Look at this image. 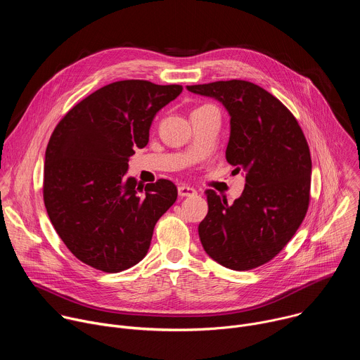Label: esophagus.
Listing matches in <instances>:
<instances>
[{"label": "esophagus", "mask_w": 360, "mask_h": 360, "mask_svg": "<svg viewBox=\"0 0 360 360\" xmlns=\"http://www.w3.org/2000/svg\"><path fill=\"white\" fill-rule=\"evenodd\" d=\"M178 195H179L181 198H185V196H193V195H196V191H195L193 188H191V186L181 185V186H178Z\"/></svg>", "instance_id": "1"}]
</instances>
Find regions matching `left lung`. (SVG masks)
<instances>
[{
	"instance_id": "obj_1",
	"label": "left lung",
	"mask_w": 360,
	"mask_h": 360,
	"mask_svg": "<svg viewBox=\"0 0 360 360\" xmlns=\"http://www.w3.org/2000/svg\"><path fill=\"white\" fill-rule=\"evenodd\" d=\"M219 101L231 117L226 161L245 172L242 195L228 203L208 189L199 224L211 258L233 271L258 268L285 248L309 207L312 160L292 112L259 85L242 79L188 85Z\"/></svg>"
}]
</instances>
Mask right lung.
<instances>
[{
  "label": "right lung",
  "mask_w": 360,
  "mask_h": 360,
  "mask_svg": "<svg viewBox=\"0 0 360 360\" xmlns=\"http://www.w3.org/2000/svg\"><path fill=\"white\" fill-rule=\"evenodd\" d=\"M181 85L125 79L102 86L71 108L45 150L44 203L57 233L81 262L122 272L146 255L153 228L172 207L168 179L141 186L128 161L149 141L157 112Z\"/></svg>",
  "instance_id": "add662e5"
}]
</instances>
